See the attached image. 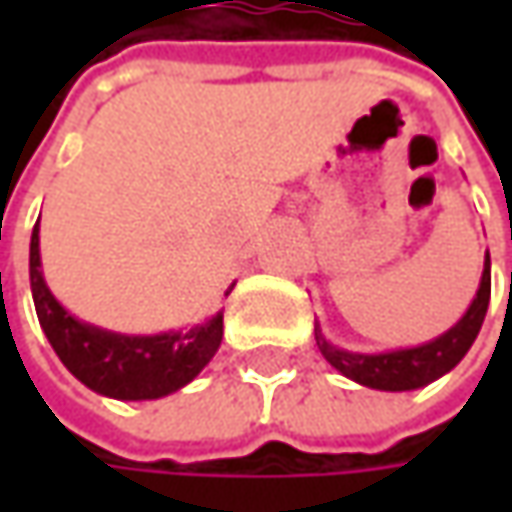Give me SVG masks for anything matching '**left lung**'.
<instances>
[{"label": "left lung", "instance_id": "left-lung-1", "mask_svg": "<svg viewBox=\"0 0 512 512\" xmlns=\"http://www.w3.org/2000/svg\"><path fill=\"white\" fill-rule=\"evenodd\" d=\"M487 305H490V253H484L482 282H479V290H476L470 307L462 313V319L430 342L364 353V350H350V347H339L330 342L322 333L319 322L313 327V336H316V347L322 350L330 367H336L350 382L370 387V390L404 393V390H419V387H427L430 382L442 379L444 373H450L462 362L482 330Z\"/></svg>", "mask_w": 512, "mask_h": 512}]
</instances>
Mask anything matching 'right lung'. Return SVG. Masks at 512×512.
Masks as SVG:
<instances>
[{
    "label": "right lung",
    "instance_id": "1",
    "mask_svg": "<svg viewBox=\"0 0 512 512\" xmlns=\"http://www.w3.org/2000/svg\"><path fill=\"white\" fill-rule=\"evenodd\" d=\"M30 293L39 325L62 364L93 393L119 402H150L182 390L205 370L222 344V310L202 325L150 336L116 333L82 322L50 293L45 282L39 222L30 233Z\"/></svg>",
    "mask_w": 512,
    "mask_h": 512
}]
</instances>
